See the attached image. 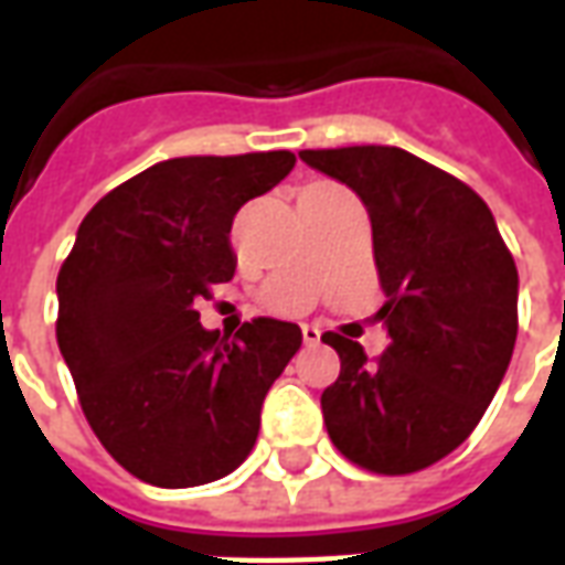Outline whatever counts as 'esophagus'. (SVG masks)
<instances>
[{
	"instance_id": "obj_1",
	"label": "esophagus",
	"mask_w": 565,
	"mask_h": 565,
	"mask_svg": "<svg viewBox=\"0 0 565 565\" xmlns=\"http://www.w3.org/2000/svg\"><path fill=\"white\" fill-rule=\"evenodd\" d=\"M320 335H323V332H320V327H315V323H306V327H302V339H306V344H318Z\"/></svg>"
}]
</instances>
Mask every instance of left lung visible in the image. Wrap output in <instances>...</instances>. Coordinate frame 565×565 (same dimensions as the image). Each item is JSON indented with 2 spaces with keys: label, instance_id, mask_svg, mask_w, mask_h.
<instances>
[{
  "label": "left lung",
  "instance_id": "8db88e82",
  "mask_svg": "<svg viewBox=\"0 0 565 565\" xmlns=\"http://www.w3.org/2000/svg\"><path fill=\"white\" fill-rule=\"evenodd\" d=\"M372 221L391 348L369 360L327 332L342 372L320 396L332 445L369 472L408 475L469 438L518 339V266L472 186L403 148L299 150Z\"/></svg>",
  "mask_w": 565,
  "mask_h": 565
}]
</instances>
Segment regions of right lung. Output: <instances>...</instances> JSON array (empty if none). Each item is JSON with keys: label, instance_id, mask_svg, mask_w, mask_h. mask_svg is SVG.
<instances>
[{"label": "right lung", "instance_id": "right-lung-1", "mask_svg": "<svg viewBox=\"0 0 565 565\" xmlns=\"http://www.w3.org/2000/svg\"><path fill=\"white\" fill-rule=\"evenodd\" d=\"M290 150L174 157L115 186L81 221L56 278V342L87 424L127 472L199 487L242 466L263 399L302 344L257 318L221 339L196 302L235 271V211L294 169Z\"/></svg>", "mask_w": 565, "mask_h": 565}]
</instances>
